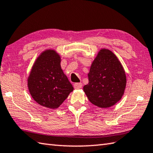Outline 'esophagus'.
Instances as JSON below:
<instances>
[{
    "mask_svg": "<svg viewBox=\"0 0 153 153\" xmlns=\"http://www.w3.org/2000/svg\"><path fill=\"white\" fill-rule=\"evenodd\" d=\"M82 84L81 82H77V83H74V88L75 89H79L80 88H82Z\"/></svg>",
    "mask_w": 153,
    "mask_h": 153,
    "instance_id": "obj_1",
    "label": "esophagus"
}]
</instances>
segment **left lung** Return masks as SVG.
Instances as JSON below:
<instances>
[{"label":"left lung","mask_w":153,"mask_h":153,"mask_svg":"<svg viewBox=\"0 0 153 153\" xmlns=\"http://www.w3.org/2000/svg\"><path fill=\"white\" fill-rule=\"evenodd\" d=\"M88 83L83 87L92 104L100 108H108L121 99L126 79L122 65L114 54L101 49L92 63L88 74Z\"/></svg>","instance_id":"8db88e82"}]
</instances>
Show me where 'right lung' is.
Returning <instances> with one entry per match:
<instances>
[{
  "label": "right lung",
  "instance_id": "add662e5",
  "mask_svg": "<svg viewBox=\"0 0 153 153\" xmlns=\"http://www.w3.org/2000/svg\"><path fill=\"white\" fill-rule=\"evenodd\" d=\"M28 87L34 100L48 108H58L74 89L60 67V56L53 50L45 51L37 58Z\"/></svg>",
  "mask_w": 153,
  "mask_h": 153
}]
</instances>
